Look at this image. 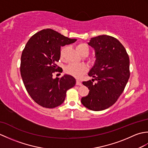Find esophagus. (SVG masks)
Returning <instances> with one entry per match:
<instances>
[{
	"label": "esophagus",
	"mask_w": 148,
	"mask_h": 148,
	"mask_svg": "<svg viewBox=\"0 0 148 148\" xmlns=\"http://www.w3.org/2000/svg\"><path fill=\"white\" fill-rule=\"evenodd\" d=\"M76 85L80 86V85H81V82L79 80H76Z\"/></svg>",
	"instance_id": "esophagus-1"
}]
</instances>
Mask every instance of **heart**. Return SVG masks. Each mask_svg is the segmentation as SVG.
Wrapping results in <instances>:
<instances>
[{
    "instance_id": "b5f03b06",
    "label": "heart",
    "mask_w": 148,
    "mask_h": 148,
    "mask_svg": "<svg viewBox=\"0 0 148 148\" xmlns=\"http://www.w3.org/2000/svg\"><path fill=\"white\" fill-rule=\"evenodd\" d=\"M77 51L79 52L81 55L83 53H86L88 55L89 53V47L86 44L81 42L76 46ZM66 50V47L62 48L60 51V58L63 59L64 58L65 52ZM87 71L86 66L83 64H77V63H72L69 64L65 68V72L71 76L75 77H80L83 76L84 74L86 73Z\"/></svg>"
}]
</instances>
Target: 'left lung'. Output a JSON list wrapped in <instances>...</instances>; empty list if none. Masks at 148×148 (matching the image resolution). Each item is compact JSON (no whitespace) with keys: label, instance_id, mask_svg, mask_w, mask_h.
<instances>
[{"label":"left lung","instance_id":"8db88e82","mask_svg":"<svg viewBox=\"0 0 148 148\" xmlns=\"http://www.w3.org/2000/svg\"><path fill=\"white\" fill-rule=\"evenodd\" d=\"M88 45L94 48L96 60L88 76L92 81H83L88 95L81 98L83 105L92 111L109 108L117 101L130 77V60L126 49L112 36L93 37ZM97 81L94 84L93 81Z\"/></svg>","mask_w":148,"mask_h":148}]
</instances>
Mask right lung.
Instances as JSON below:
<instances>
[{"instance_id": "add662e5", "label": "right lung", "mask_w": 148, "mask_h": 148, "mask_svg": "<svg viewBox=\"0 0 148 148\" xmlns=\"http://www.w3.org/2000/svg\"><path fill=\"white\" fill-rule=\"evenodd\" d=\"M76 40L52 29H44L30 37L22 51L20 73L25 87L31 98L43 108L61 105L67 91L76 84V79L70 75L54 79L53 74L62 72L56 65L61 46Z\"/></svg>"}]
</instances>
